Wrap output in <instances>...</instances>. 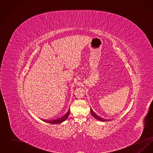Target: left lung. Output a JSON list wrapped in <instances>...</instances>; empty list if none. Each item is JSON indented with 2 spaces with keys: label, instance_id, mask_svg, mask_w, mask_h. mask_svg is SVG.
I'll list each match as a JSON object with an SVG mask.
<instances>
[{
  "label": "left lung",
  "instance_id": "1",
  "mask_svg": "<svg viewBox=\"0 0 153 153\" xmlns=\"http://www.w3.org/2000/svg\"><path fill=\"white\" fill-rule=\"evenodd\" d=\"M91 115H92V117H94V118H95L96 119L98 120H100V121H102V122H105V121H107V120H105V119H103L102 118H100L99 116H97V115H96L94 112H93L92 110H91Z\"/></svg>",
  "mask_w": 153,
  "mask_h": 153
}]
</instances>
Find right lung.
<instances>
[{"mask_svg":"<svg viewBox=\"0 0 153 153\" xmlns=\"http://www.w3.org/2000/svg\"><path fill=\"white\" fill-rule=\"evenodd\" d=\"M69 114H70V109L64 115H63L62 117H61L59 119H57L54 120H52V121H48V120H44V121L45 122H47V123H49L54 124L61 123L67 119L68 117H69Z\"/></svg>","mask_w":153,"mask_h":153,"instance_id":"1","label":"right lung"}]
</instances>
